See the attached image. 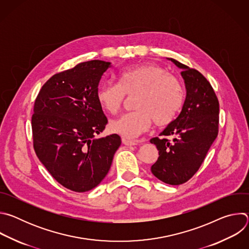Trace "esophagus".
<instances>
[{"label": "esophagus", "mask_w": 249, "mask_h": 249, "mask_svg": "<svg viewBox=\"0 0 249 249\" xmlns=\"http://www.w3.org/2000/svg\"><path fill=\"white\" fill-rule=\"evenodd\" d=\"M122 143L126 146H136L139 144V142L135 141V140H129L126 138H122Z\"/></svg>", "instance_id": "34e87169"}]
</instances>
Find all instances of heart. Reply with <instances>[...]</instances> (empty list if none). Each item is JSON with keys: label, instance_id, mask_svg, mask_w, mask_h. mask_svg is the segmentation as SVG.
<instances>
[{"label": "heart", "instance_id": "b5f03b06", "mask_svg": "<svg viewBox=\"0 0 249 249\" xmlns=\"http://www.w3.org/2000/svg\"><path fill=\"white\" fill-rule=\"evenodd\" d=\"M132 97L135 110L122 114L109 123V130L126 139L147 131L152 121L158 127L172 123L181 111L185 94L180 81L166 70L154 64L132 66L121 70L118 85L104 82L96 89L100 107L110 114L117 113Z\"/></svg>", "mask_w": 249, "mask_h": 249}]
</instances>
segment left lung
Segmentation results:
<instances>
[{
	"label": "left lung",
	"mask_w": 249,
	"mask_h": 249,
	"mask_svg": "<svg viewBox=\"0 0 249 249\" xmlns=\"http://www.w3.org/2000/svg\"><path fill=\"white\" fill-rule=\"evenodd\" d=\"M182 69L186 98L181 112L151 140L159 151L152 173L170 185L187 182L198 171L219 133L220 104L214 89L196 69L170 59Z\"/></svg>",
	"instance_id": "8db88e82"
}]
</instances>
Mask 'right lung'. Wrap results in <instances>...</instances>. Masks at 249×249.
I'll list each match as a JSON object with an SVG mask.
<instances>
[{
  "label": "right lung",
  "mask_w": 249,
  "mask_h": 249,
  "mask_svg": "<svg viewBox=\"0 0 249 249\" xmlns=\"http://www.w3.org/2000/svg\"><path fill=\"white\" fill-rule=\"evenodd\" d=\"M110 62L91 60L53 75L34 101L31 117L35 154L53 178L75 192L97 186L108 173L121 139L96 138L108 120L96 89Z\"/></svg>",
  "instance_id": "add662e5"
}]
</instances>
